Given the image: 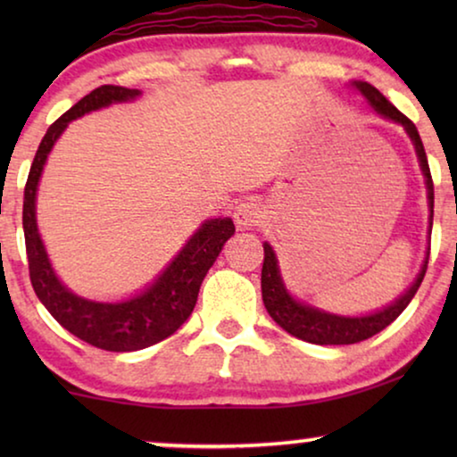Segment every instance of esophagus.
<instances>
[{
  "label": "esophagus",
  "mask_w": 457,
  "mask_h": 457,
  "mask_svg": "<svg viewBox=\"0 0 457 457\" xmlns=\"http://www.w3.org/2000/svg\"><path fill=\"white\" fill-rule=\"evenodd\" d=\"M235 224L239 228H253L264 220V208L258 199H245L235 208Z\"/></svg>",
  "instance_id": "1"
}]
</instances>
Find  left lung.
Returning a JSON list of instances; mask_svg holds the SVG:
<instances>
[{"instance_id": "8db88e82", "label": "left lung", "mask_w": 457, "mask_h": 457, "mask_svg": "<svg viewBox=\"0 0 457 457\" xmlns=\"http://www.w3.org/2000/svg\"><path fill=\"white\" fill-rule=\"evenodd\" d=\"M358 87L361 96H364L374 110L385 118H389L393 122L403 124V129L408 130L410 139L414 141L418 160H420L422 174L427 179V189H428V204H430V227H433V204H435V189H433V177H430V168L427 160V152H424L422 139L418 135V129L408 116H403L377 87L370 83H353ZM427 264L424 262L420 274L414 280V285L397 299L395 303H391L389 308L377 312L370 316H358V318H345V316H335L320 312L312 305H303L293 299L287 293L283 280H280L278 266H277V255H274L272 247L264 243V266H262V299L268 314L272 316V320L278 324L280 328H285L287 333L297 337V339L316 343V345H352V343H360L364 339H370L372 335H377L385 327L395 320L402 312L408 308L411 297L416 295L418 287H420L424 272H427Z\"/></svg>"}]
</instances>
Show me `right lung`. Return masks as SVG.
<instances>
[{"mask_svg":"<svg viewBox=\"0 0 457 457\" xmlns=\"http://www.w3.org/2000/svg\"><path fill=\"white\" fill-rule=\"evenodd\" d=\"M137 96H139L137 89L102 85L74 104L47 129L35 154L27 185H24L22 227L30 283H33L37 297L66 330H71L74 337L93 347L105 349V352H137V349L149 347L177 333L180 324L195 308L199 287H202L205 274L216 262L218 253L222 252L224 243L235 233V224L230 218H212L204 222L202 228L187 241L183 252L166 268V272L145 293L129 299V302H89V299L74 295L55 278L46 247L37 233L35 220V193L47 154L52 152L55 139L74 118L114 102H127Z\"/></svg>","mask_w":457,"mask_h":457,"instance_id":"obj_1","label":"right lung"}]
</instances>
